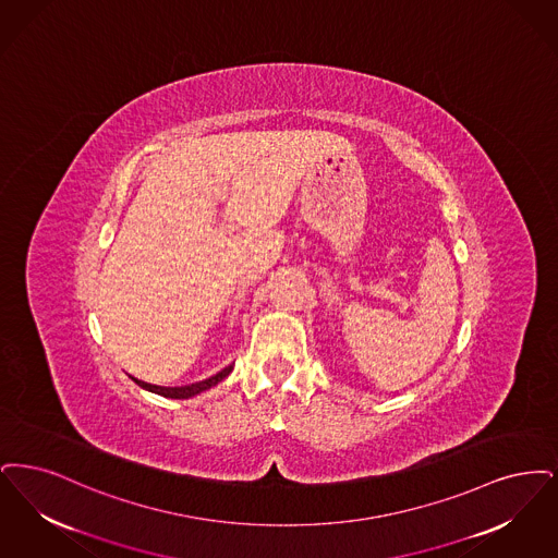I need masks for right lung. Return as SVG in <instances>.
<instances>
[{
  "instance_id": "obj_1",
  "label": "right lung",
  "mask_w": 558,
  "mask_h": 558,
  "mask_svg": "<svg viewBox=\"0 0 558 558\" xmlns=\"http://www.w3.org/2000/svg\"><path fill=\"white\" fill-rule=\"evenodd\" d=\"M231 371H233V366L229 364V366H225V368H222L220 373H217V375H213V377H208V379H204V381H199V384L183 386V388H160V386H151V384H146V381H140V379H135V377H133V381H135L140 388L147 389V391H154V393H158V396L174 398V400H183V398H192V396L199 393V391H204V389L217 386L218 381H222Z\"/></svg>"
}]
</instances>
